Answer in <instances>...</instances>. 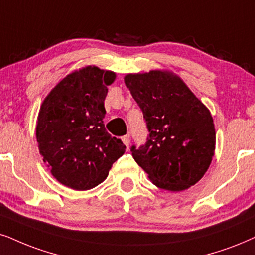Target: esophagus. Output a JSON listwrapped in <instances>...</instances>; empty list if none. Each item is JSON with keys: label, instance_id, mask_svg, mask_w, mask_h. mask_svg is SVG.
I'll return each instance as SVG.
<instances>
[{"label": "esophagus", "instance_id": "34e87169", "mask_svg": "<svg viewBox=\"0 0 255 255\" xmlns=\"http://www.w3.org/2000/svg\"><path fill=\"white\" fill-rule=\"evenodd\" d=\"M122 142H124L126 146H127V148L129 147V143H130V138H129V135H125V136L121 137Z\"/></svg>", "mask_w": 255, "mask_h": 255}]
</instances>
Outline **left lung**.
I'll return each mask as SVG.
<instances>
[{
    "label": "left lung",
    "mask_w": 255,
    "mask_h": 255,
    "mask_svg": "<svg viewBox=\"0 0 255 255\" xmlns=\"http://www.w3.org/2000/svg\"><path fill=\"white\" fill-rule=\"evenodd\" d=\"M125 83L143 113L149 135L130 151L154 185L180 192L195 185L214 155L213 118L180 77L150 70L128 74Z\"/></svg>",
    "instance_id": "left-lung-1"
}]
</instances>
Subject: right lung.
I'll list each match as a JSON object with an SVG mask.
<instances>
[{"mask_svg":"<svg viewBox=\"0 0 255 255\" xmlns=\"http://www.w3.org/2000/svg\"><path fill=\"white\" fill-rule=\"evenodd\" d=\"M115 73L88 66L69 74L40 108V154L57 181L76 191L94 188L124 155L126 146L106 130L105 99Z\"/></svg>","mask_w":255,"mask_h":255,"instance_id":"add662e5","label":"right lung"}]
</instances>
